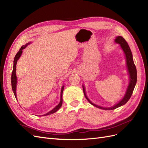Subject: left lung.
<instances>
[{
	"label": "left lung",
	"instance_id": "left-lung-1",
	"mask_svg": "<svg viewBox=\"0 0 148 148\" xmlns=\"http://www.w3.org/2000/svg\"><path fill=\"white\" fill-rule=\"evenodd\" d=\"M114 41L115 43L120 44L121 49H122V50L124 52L125 60H126V66H127V69L128 71V74L129 75V83L128 84L126 92H125V95L123 96L122 99H121L119 102H118L117 104H115L113 106L109 107H102L100 106L96 105L95 104H94L93 102H92L90 101V99L86 95V89H85V86H84V84H83V89L84 95L85 97H86V99L88 100V101L90 103L91 105L97 107V108H99L103 110H114L126 104L132 95L133 91L134 90V88L135 87V85L136 84V81H137L136 69L135 64H134L133 59V55H132V51L130 50V48L128 46V44H127L126 41H125V39L123 37L120 36H116Z\"/></svg>",
	"mask_w": 148,
	"mask_h": 148
}]
</instances>
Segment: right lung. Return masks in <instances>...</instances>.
<instances>
[{
	"label": "right lung",
	"instance_id": "1",
	"mask_svg": "<svg viewBox=\"0 0 148 148\" xmlns=\"http://www.w3.org/2000/svg\"><path fill=\"white\" fill-rule=\"evenodd\" d=\"M31 42H29L27 44H26L25 45H23L22 47H21V48L20 49L19 51L17 52V53L16 54L15 58H14V60H13V71L12 73V78H11V82H12V90L13 93H14V95L15 96V98L17 100V97H16V86H17V77L16 75V63L17 61L18 60V59H20V57H21L22 52H23V50L24 49H25L26 47H27L29 44H30ZM64 89V85L62 86V88H61V91H60V102L59 103L57 106H56L53 109H52L51 110H50L49 112H48L47 113L42 115L43 116H46V115H51L53 113L56 112L59 110L62 105V102H63V99H62V94H63V91ZM42 115H39V116H42Z\"/></svg>",
	"mask_w": 148,
	"mask_h": 148
}]
</instances>
